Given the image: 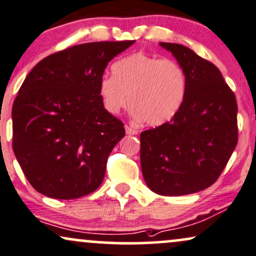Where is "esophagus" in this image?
<instances>
[{"mask_svg":"<svg viewBox=\"0 0 256 256\" xmlns=\"http://www.w3.org/2000/svg\"><path fill=\"white\" fill-rule=\"evenodd\" d=\"M125 132L126 134H138V130L134 128H130V126H125Z\"/></svg>","mask_w":256,"mask_h":256,"instance_id":"obj_1","label":"esophagus"}]
</instances>
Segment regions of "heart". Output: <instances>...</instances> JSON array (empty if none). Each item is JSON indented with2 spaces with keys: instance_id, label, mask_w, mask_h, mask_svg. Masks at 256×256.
Returning a JSON list of instances; mask_svg holds the SVG:
<instances>
[{
  "instance_id": "heart-1",
  "label": "heart",
  "mask_w": 256,
  "mask_h": 256,
  "mask_svg": "<svg viewBox=\"0 0 256 256\" xmlns=\"http://www.w3.org/2000/svg\"><path fill=\"white\" fill-rule=\"evenodd\" d=\"M112 72L98 81V95L110 114H118L130 104L134 118L160 126L182 106L187 78L175 60L137 52L116 62Z\"/></svg>"
}]
</instances>
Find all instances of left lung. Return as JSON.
I'll list each match as a JSON object with an SVG mask.
<instances>
[{"label": "left lung", "instance_id": "1", "mask_svg": "<svg viewBox=\"0 0 256 256\" xmlns=\"http://www.w3.org/2000/svg\"><path fill=\"white\" fill-rule=\"evenodd\" d=\"M184 70L187 90L178 112L140 134V166L152 192L178 196L216 182L234 150L237 130L235 94L220 69L186 46L160 42Z\"/></svg>", "mask_w": 256, "mask_h": 256}]
</instances>
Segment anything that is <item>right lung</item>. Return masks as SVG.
Masks as SVG:
<instances>
[{"instance_id":"add662e5","label":"right lung","mask_w":256,"mask_h":256,"mask_svg":"<svg viewBox=\"0 0 256 256\" xmlns=\"http://www.w3.org/2000/svg\"><path fill=\"white\" fill-rule=\"evenodd\" d=\"M134 42L72 46L40 60L24 78L12 110L13 150L39 193L76 199L102 182L125 128L104 110L98 81L108 62Z\"/></svg>"}]
</instances>
